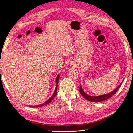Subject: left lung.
Listing matches in <instances>:
<instances>
[{"label": "left lung", "mask_w": 133, "mask_h": 133, "mask_svg": "<svg viewBox=\"0 0 133 133\" xmlns=\"http://www.w3.org/2000/svg\"><path fill=\"white\" fill-rule=\"evenodd\" d=\"M122 83V82L120 84V85H118V87H116L114 90L112 91V92H111L105 94V95H102L96 96L88 95H87L86 93L84 92V91H83V89L82 87V86H81V85H80V93L81 95H82V96L84 97L85 99L87 100V101H91V102H102V101H105V100L108 99L109 98H110V97H111L114 95L116 92L118 91V89L120 88Z\"/></svg>", "instance_id": "obj_1"}]
</instances>
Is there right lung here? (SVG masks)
Segmentation results:
<instances>
[{"mask_svg": "<svg viewBox=\"0 0 133 133\" xmlns=\"http://www.w3.org/2000/svg\"><path fill=\"white\" fill-rule=\"evenodd\" d=\"M59 75H57V76L56 78V89L55 90V92H54V94H53V95L51 96V97H50V98L47 101H46L45 102L43 103L42 104H39V105H30V107H41V106H44V105L47 104H49L51 102V101L53 99L54 97H55L56 96V95H57V84L58 83V81H59Z\"/></svg>", "mask_w": 133, "mask_h": 133, "instance_id": "add662e5", "label": "right lung"}]
</instances>
